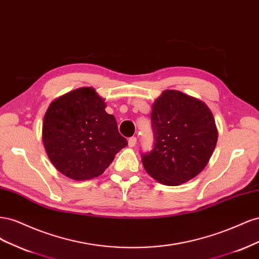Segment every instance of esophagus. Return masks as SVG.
<instances>
[{
  "label": "esophagus",
  "mask_w": 259,
  "mask_h": 259,
  "mask_svg": "<svg viewBox=\"0 0 259 259\" xmlns=\"http://www.w3.org/2000/svg\"><path fill=\"white\" fill-rule=\"evenodd\" d=\"M136 143H137V138H136V137H131V138L128 139V147L133 148V147H134V146L136 145Z\"/></svg>",
  "instance_id": "obj_1"
}]
</instances>
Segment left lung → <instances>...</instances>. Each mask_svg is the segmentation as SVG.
Wrapping results in <instances>:
<instances>
[{"mask_svg": "<svg viewBox=\"0 0 259 259\" xmlns=\"http://www.w3.org/2000/svg\"><path fill=\"white\" fill-rule=\"evenodd\" d=\"M154 146L142 155L147 173L156 182L178 186L199 175L216 147L214 115L202 100L166 90L151 112Z\"/></svg>", "mask_w": 259, "mask_h": 259, "instance_id": "obj_1", "label": "left lung"}]
</instances>
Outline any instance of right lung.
I'll use <instances>...</instances> for the list:
<instances>
[{
	"label": "right lung",
	"instance_id": "right-lung-1",
	"mask_svg": "<svg viewBox=\"0 0 259 259\" xmlns=\"http://www.w3.org/2000/svg\"><path fill=\"white\" fill-rule=\"evenodd\" d=\"M93 88H80L52 101L45 112L42 140L57 170L74 180L98 177L126 147L115 117Z\"/></svg>",
	"mask_w": 259,
	"mask_h": 259
}]
</instances>
